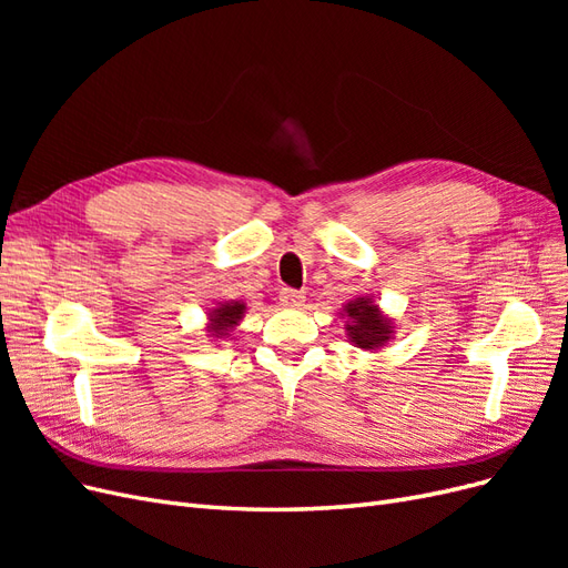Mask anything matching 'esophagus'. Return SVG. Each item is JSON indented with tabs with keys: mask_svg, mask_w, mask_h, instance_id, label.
<instances>
[{
	"mask_svg": "<svg viewBox=\"0 0 568 568\" xmlns=\"http://www.w3.org/2000/svg\"><path fill=\"white\" fill-rule=\"evenodd\" d=\"M280 301L286 307H301L303 301H305V294H303V291H298V288H288L286 286V288L280 291Z\"/></svg>",
	"mask_w": 568,
	"mask_h": 568,
	"instance_id": "34e87169",
	"label": "esophagus"
}]
</instances>
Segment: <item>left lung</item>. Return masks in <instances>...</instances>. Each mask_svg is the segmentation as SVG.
Returning <instances> with one entry per match:
<instances>
[{
    "mask_svg": "<svg viewBox=\"0 0 568 568\" xmlns=\"http://www.w3.org/2000/svg\"><path fill=\"white\" fill-rule=\"evenodd\" d=\"M348 336L355 341L359 348H376L388 338L390 324L379 315V307H376L369 298H357L348 305Z\"/></svg>",
    "mask_w": 568,
    "mask_h": 568,
    "instance_id": "8db88e82",
    "label": "left lung"
}]
</instances>
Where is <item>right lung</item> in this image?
I'll use <instances>...</instances> for the list:
<instances>
[{
	"mask_svg": "<svg viewBox=\"0 0 568 568\" xmlns=\"http://www.w3.org/2000/svg\"><path fill=\"white\" fill-rule=\"evenodd\" d=\"M246 311L244 303H225V305H217L215 311L211 313V329L215 336H225L227 329L242 320Z\"/></svg>",
	"mask_w": 568,
	"mask_h": 568,
	"instance_id": "obj_1",
	"label": "right lung"
}]
</instances>
